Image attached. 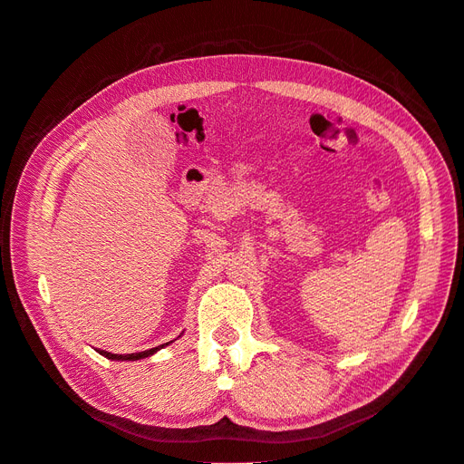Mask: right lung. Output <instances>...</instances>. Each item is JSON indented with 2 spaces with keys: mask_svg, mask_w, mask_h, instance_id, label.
<instances>
[{
  "mask_svg": "<svg viewBox=\"0 0 464 464\" xmlns=\"http://www.w3.org/2000/svg\"><path fill=\"white\" fill-rule=\"evenodd\" d=\"M169 345V343H165ZM165 345H159V347H153L150 351H142V353H132V354H113V353H108V351H98L102 356L110 358V360H140V358H148L151 354H155L159 349H163Z\"/></svg>",
  "mask_w": 464,
  "mask_h": 464,
  "instance_id": "1",
  "label": "right lung"
}]
</instances>
